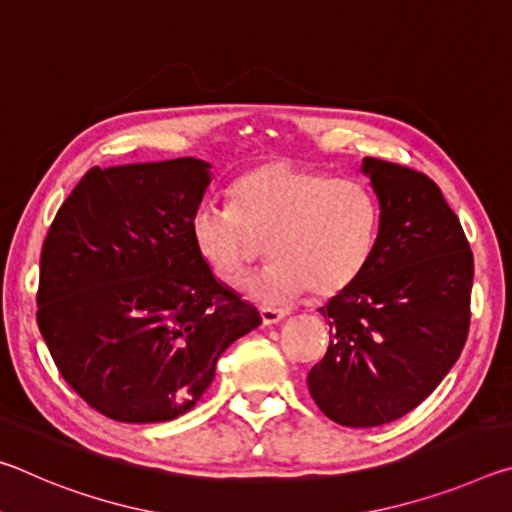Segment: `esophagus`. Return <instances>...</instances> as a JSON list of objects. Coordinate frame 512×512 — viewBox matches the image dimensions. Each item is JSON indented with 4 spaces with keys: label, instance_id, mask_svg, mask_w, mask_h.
<instances>
[{
    "label": "esophagus",
    "instance_id": "esophagus-1",
    "mask_svg": "<svg viewBox=\"0 0 512 512\" xmlns=\"http://www.w3.org/2000/svg\"><path fill=\"white\" fill-rule=\"evenodd\" d=\"M259 316H262V323H264V325H277L284 316H287V311H284V309L264 307V309H259Z\"/></svg>",
    "mask_w": 512,
    "mask_h": 512
}]
</instances>
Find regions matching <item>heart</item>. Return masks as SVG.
<instances>
[{"mask_svg":"<svg viewBox=\"0 0 512 512\" xmlns=\"http://www.w3.org/2000/svg\"><path fill=\"white\" fill-rule=\"evenodd\" d=\"M232 207L201 203L189 221L196 253L235 280L264 253L275 262L244 284L262 305H280L307 289L332 298L366 271L379 237V203L357 180L291 160L250 169L230 187Z\"/></svg>","mask_w":512,"mask_h":512,"instance_id":"obj_1","label":"heart"}]
</instances>
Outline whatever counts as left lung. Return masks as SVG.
<instances>
[{
  "label": "left lung",
  "instance_id": "8db88e82",
  "mask_svg": "<svg viewBox=\"0 0 512 512\" xmlns=\"http://www.w3.org/2000/svg\"><path fill=\"white\" fill-rule=\"evenodd\" d=\"M379 201L375 253L357 282L318 311L329 348L309 393L343 427H379L413 411L461 357L474 259L461 221L424 173L363 158Z\"/></svg>",
  "mask_w": 512,
  "mask_h": 512
}]
</instances>
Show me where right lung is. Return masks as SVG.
I'll return each mask as SVG.
<instances>
[{
  "label": "right lung",
  "mask_w": 512,
  "mask_h": 512,
  "mask_svg": "<svg viewBox=\"0 0 512 512\" xmlns=\"http://www.w3.org/2000/svg\"><path fill=\"white\" fill-rule=\"evenodd\" d=\"M212 183L196 158L94 167L40 255L38 327L60 375L112 420L194 409L216 361L262 323L196 253L189 221Z\"/></svg>",
  "instance_id": "1"
}]
</instances>
